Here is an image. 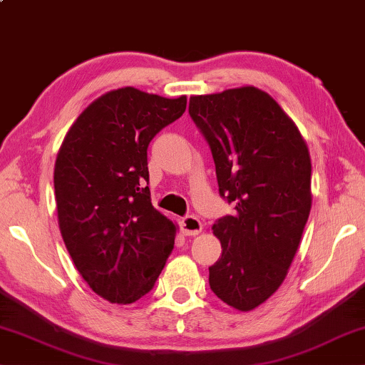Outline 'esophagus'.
Returning <instances> with one entry per match:
<instances>
[{
  "label": "esophagus",
  "instance_id": "obj_1",
  "mask_svg": "<svg viewBox=\"0 0 365 365\" xmlns=\"http://www.w3.org/2000/svg\"><path fill=\"white\" fill-rule=\"evenodd\" d=\"M181 229H182L184 235L195 237L202 232L203 224L200 222V219L195 217V216H185L181 221Z\"/></svg>",
  "mask_w": 365,
  "mask_h": 365
}]
</instances>
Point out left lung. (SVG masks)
I'll return each instance as SVG.
<instances>
[{"mask_svg":"<svg viewBox=\"0 0 365 365\" xmlns=\"http://www.w3.org/2000/svg\"><path fill=\"white\" fill-rule=\"evenodd\" d=\"M189 114L210 144L219 194L235 203L212 233L222 256L210 287L227 305L251 312L283 283L312 210L308 148L281 106L252 86L194 95Z\"/></svg>","mask_w":365,"mask_h":365,"instance_id":"8db88e82","label":"left lung"}]
</instances>
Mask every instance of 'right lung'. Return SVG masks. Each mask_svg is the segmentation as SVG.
Here are the masks:
<instances>
[{"mask_svg": "<svg viewBox=\"0 0 365 365\" xmlns=\"http://www.w3.org/2000/svg\"><path fill=\"white\" fill-rule=\"evenodd\" d=\"M187 98L135 87L91 103L68 130L53 170L61 237L95 294L133 304L153 289L176 225L150 203L148 146L180 119Z\"/></svg>", "mask_w": 365, "mask_h": 365, "instance_id": "obj_1", "label": "right lung"}]
</instances>
